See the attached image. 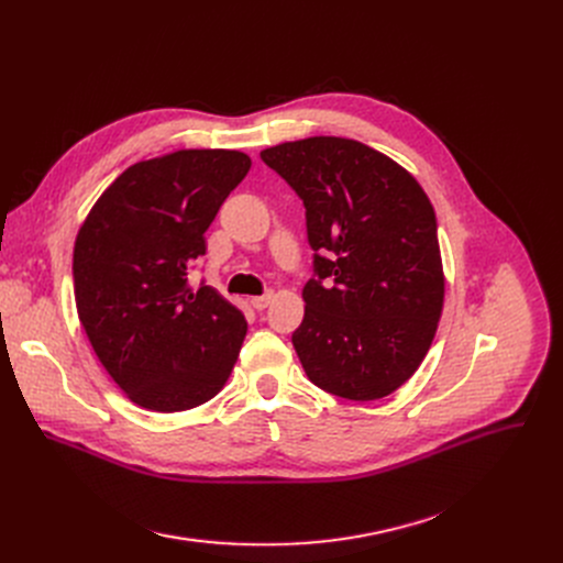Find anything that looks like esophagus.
Here are the masks:
<instances>
[{
	"instance_id": "1",
	"label": "esophagus",
	"mask_w": 563,
	"mask_h": 563,
	"mask_svg": "<svg viewBox=\"0 0 563 563\" xmlns=\"http://www.w3.org/2000/svg\"><path fill=\"white\" fill-rule=\"evenodd\" d=\"M272 301H274V291H266L264 297H253V299H251V306H253L255 310H264Z\"/></svg>"
}]
</instances>
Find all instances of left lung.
Segmentation results:
<instances>
[{
  "mask_svg": "<svg viewBox=\"0 0 563 563\" xmlns=\"http://www.w3.org/2000/svg\"><path fill=\"white\" fill-rule=\"evenodd\" d=\"M260 157L306 207L314 278L291 344L308 378L351 401L388 397L424 361L442 312L433 205L406 168L353 139L289 141Z\"/></svg>",
  "mask_w": 563,
  "mask_h": 563,
  "instance_id": "left-lung-1",
  "label": "left lung"
}]
</instances>
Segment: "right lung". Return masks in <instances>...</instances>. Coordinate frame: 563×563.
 I'll list each match as a JSON object with an SVG mask.
<instances>
[{"label":"right lung","instance_id":"1","mask_svg":"<svg viewBox=\"0 0 563 563\" xmlns=\"http://www.w3.org/2000/svg\"><path fill=\"white\" fill-rule=\"evenodd\" d=\"M251 168L240 151H177L130 166L79 228L73 278L96 356L134 404L177 412L228 380L246 319L187 274L205 230Z\"/></svg>","mask_w":563,"mask_h":563}]
</instances>
